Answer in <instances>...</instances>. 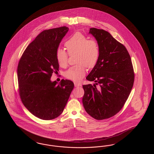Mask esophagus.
Instances as JSON below:
<instances>
[{
  "instance_id": "esophagus-1",
  "label": "esophagus",
  "mask_w": 154,
  "mask_h": 154,
  "mask_svg": "<svg viewBox=\"0 0 154 154\" xmlns=\"http://www.w3.org/2000/svg\"><path fill=\"white\" fill-rule=\"evenodd\" d=\"M74 84H75V87H79V86H82L81 84L78 83V82H75Z\"/></svg>"
}]
</instances>
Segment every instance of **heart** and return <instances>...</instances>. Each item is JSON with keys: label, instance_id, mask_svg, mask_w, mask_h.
<instances>
[{"label": "heart", "instance_id": "b5f03b06", "mask_svg": "<svg viewBox=\"0 0 154 154\" xmlns=\"http://www.w3.org/2000/svg\"><path fill=\"white\" fill-rule=\"evenodd\" d=\"M65 46L69 54H76L77 65L71 66L65 72V77L68 79L79 81L86 74V66L89 68L96 65L99 56V48L94 40H90L79 32L74 34L65 42ZM56 58L59 64L65 67L68 63V54L61 48L56 51Z\"/></svg>", "mask_w": 154, "mask_h": 154}]
</instances>
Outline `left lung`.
Returning <instances> with one entry per match:
<instances>
[{"mask_svg": "<svg viewBox=\"0 0 154 154\" xmlns=\"http://www.w3.org/2000/svg\"><path fill=\"white\" fill-rule=\"evenodd\" d=\"M99 48L96 65L86 79L94 81L83 85L82 103L86 112L97 120L115 115L121 110L133 88L134 73L125 47L103 29L90 28ZM97 84L100 85L98 88Z\"/></svg>", "mask_w": 154, "mask_h": 154, "instance_id": "1", "label": "left lung"}]
</instances>
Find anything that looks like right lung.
I'll use <instances>...</instances> for the list:
<instances>
[{
  "label": "right lung",
  "mask_w": 154,
  "mask_h": 154,
  "mask_svg": "<svg viewBox=\"0 0 154 154\" xmlns=\"http://www.w3.org/2000/svg\"><path fill=\"white\" fill-rule=\"evenodd\" d=\"M66 26L45 30L27 47L17 67L19 94L21 101L35 116L50 120L63 111L74 84L62 79L51 81L53 72L59 71L56 51L68 32Z\"/></svg>",
  "instance_id": "1"
}]
</instances>
